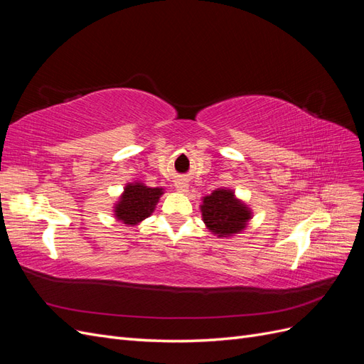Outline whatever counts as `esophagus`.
I'll return each mask as SVG.
<instances>
[{"mask_svg":"<svg viewBox=\"0 0 364 364\" xmlns=\"http://www.w3.org/2000/svg\"><path fill=\"white\" fill-rule=\"evenodd\" d=\"M176 190H178L179 193H186L188 191V182H186L185 179H179L178 182H176Z\"/></svg>","mask_w":364,"mask_h":364,"instance_id":"1","label":"esophagus"}]
</instances>
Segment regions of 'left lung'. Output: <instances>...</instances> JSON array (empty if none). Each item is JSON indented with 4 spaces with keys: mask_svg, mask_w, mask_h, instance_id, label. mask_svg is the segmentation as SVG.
<instances>
[{
    "mask_svg": "<svg viewBox=\"0 0 364 364\" xmlns=\"http://www.w3.org/2000/svg\"><path fill=\"white\" fill-rule=\"evenodd\" d=\"M200 211L206 228L217 237L240 234L252 218L250 208L237 199L232 190L226 188H217L205 196Z\"/></svg>",
    "mask_w": 364,
    "mask_h": 364,
    "instance_id": "obj_1",
    "label": "left lung"
}]
</instances>
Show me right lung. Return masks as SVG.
<instances>
[{"instance_id":"obj_1","label":"right lung","mask_w":364,"mask_h":364,"mask_svg":"<svg viewBox=\"0 0 364 364\" xmlns=\"http://www.w3.org/2000/svg\"><path fill=\"white\" fill-rule=\"evenodd\" d=\"M162 194L164 188H150L141 182L127 183L114 206V215L124 225L135 226L151 215Z\"/></svg>"}]
</instances>
